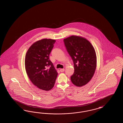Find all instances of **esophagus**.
I'll list each match as a JSON object with an SVG mask.
<instances>
[{"label": "esophagus", "instance_id": "esophagus-1", "mask_svg": "<svg viewBox=\"0 0 123 123\" xmlns=\"http://www.w3.org/2000/svg\"><path fill=\"white\" fill-rule=\"evenodd\" d=\"M60 71L61 72H63L64 71V68H61L60 69Z\"/></svg>", "mask_w": 123, "mask_h": 123}]
</instances>
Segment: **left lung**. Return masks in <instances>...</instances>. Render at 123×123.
<instances>
[{
    "mask_svg": "<svg viewBox=\"0 0 123 123\" xmlns=\"http://www.w3.org/2000/svg\"><path fill=\"white\" fill-rule=\"evenodd\" d=\"M67 51L73 60L74 72L72 82L81 87L91 80L97 67V55L91 42L86 38L73 35L63 39Z\"/></svg>",
    "mask_w": 123,
    "mask_h": 123,
    "instance_id": "left-lung-1",
    "label": "left lung"
}]
</instances>
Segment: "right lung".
<instances>
[{
  "instance_id": "add662e5",
  "label": "right lung",
  "mask_w": 123,
  "mask_h": 123,
  "mask_svg": "<svg viewBox=\"0 0 123 123\" xmlns=\"http://www.w3.org/2000/svg\"><path fill=\"white\" fill-rule=\"evenodd\" d=\"M56 41L42 39L34 42L26 52L25 66L31 81L40 89L48 91L55 85L58 73L49 59Z\"/></svg>"
}]
</instances>
